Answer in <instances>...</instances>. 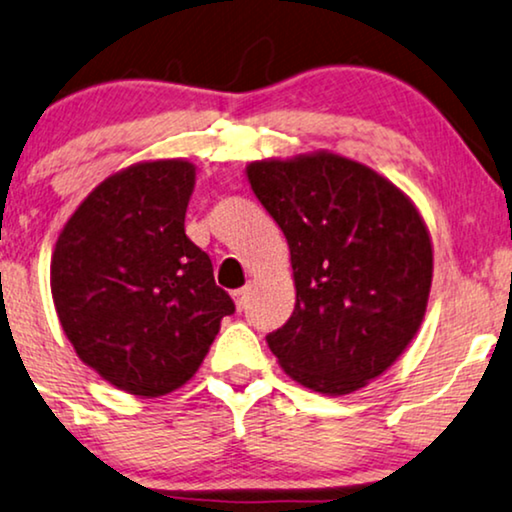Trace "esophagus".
<instances>
[{"label": "esophagus", "mask_w": 512, "mask_h": 512, "mask_svg": "<svg viewBox=\"0 0 512 512\" xmlns=\"http://www.w3.org/2000/svg\"><path fill=\"white\" fill-rule=\"evenodd\" d=\"M245 299H248V288L234 290V302H236L238 309H243V306H245Z\"/></svg>", "instance_id": "obj_1"}]
</instances>
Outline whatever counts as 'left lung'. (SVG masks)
<instances>
[{
	"mask_svg": "<svg viewBox=\"0 0 512 512\" xmlns=\"http://www.w3.org/2000/svg\"><path fill=\"white\" fill-rule=\"evenodd\" d=\"M245 173L288 238L297 290L269 349L311 391H358L424 320L433 245L419 210L386 177L330 152L255 161Z\"/></svg>",
	"mask_w": 512,
	"mask_h": 512,
	"instance_id": "8db88e82",
	"label": "left lung"
}]
</instances>
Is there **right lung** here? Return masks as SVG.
<instances>
[{"label":"right lung","instance_id":"right-lung-1","mask_svg":"<svg viewBox=\"0 0 512 512\" xmlns=\"http://www.w3.org/2000/svg\"><path fill=\"white\" fill-rule=\"evenodd\" d=\"M196 168L145 161L100 182L60 231L51 292L77 356L121 391L187 384L236 311L185 234Z\"/></svg>","mask_w":512,"mask_h":512}]
</instances>
